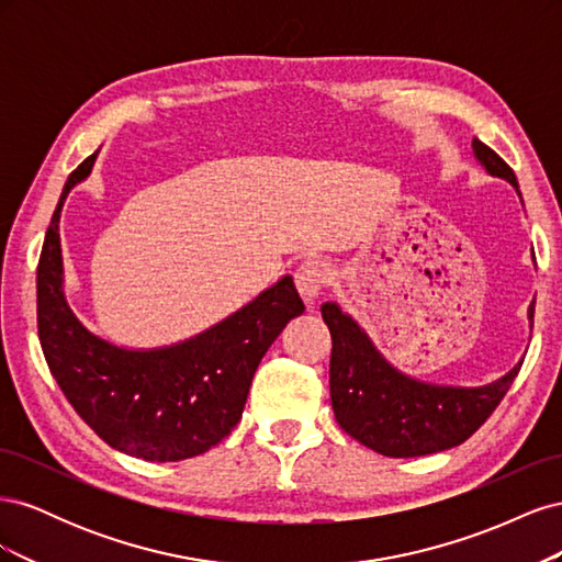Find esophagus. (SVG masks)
Returning a JSON list of instances; mask_svg holds the SVG:
<instances>
[{
	"instance_id": "1",
	"label": "esophagus",
	"mask_w": 562,
	"mask_h": 562,
	"mask_svg": "<svg viewBox=\"0 0 562 562\" xmlns=\"http://www.w3.org/2000/svg\"><path fill=\"white\" fill-rule=\"evenodd\" d=\"M328 281H330L328 265L323 260H316V258L304 260L295 271V285H297L300 295L307 302L316 300L323 288L328 285Z\"/></svg>"
}]
</instances>
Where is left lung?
Returning <instances> with one entry per match:
<instances>
[{"label": "left lung", "mask_w": 562, "mask_h": 562, "mask_svg": "<svg viewBox=\"0 0 562 562\" xmlns=\"http://www.w3.org/2000/svg\"><path fill=\"white\" fill-rule=\"evenodd\" d=\"M473 151L487 173L508 180L518 190L514 168L495 149L473 138ZM321 316L333 337L335 419L351 438L386 457H422L464 443L495 413L522 366L518 363L508 375L481 389L422 384L391 368L337 304H323ZM532 318L535 302L530 304Z\"/></svg>", "instance_id": "obj_1"}]
</instances>
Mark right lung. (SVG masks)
<instances>
[{
	"mask_svg": "<svg viewBox=\"0 0 562 562\" xmlns=\"http://www.w3.org/2000/svg\"><path fill=\"white\" fill-rule=\"evenodd\" d=\"M79 164L46 229L37 265V330L44 359L77 415L119 452L180 462L229 436L241 419L265 351L304 312L283 277L211 330L155 351L119 349L81 326L63 295L58 220L67 192L91 173Z\"/></svg>",
	"mask_w": 562,
	"mask_h": 562,
	"instance_id": "obj_1",
	"label": "right lung"
}]
</instances>
